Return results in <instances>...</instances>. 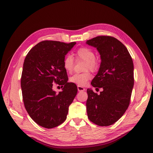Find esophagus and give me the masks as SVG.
<instances>
[{
    "label": "esophagus",
    "instance_id": "34e87169",
    "mask_svg": "<svg viewBox=\"0 0 153 153\" xmlns=\"http://www.w3.org/2000/svg\"><path fill=\"white\" fill-rule=\"evenodd\" d=\"M77 88H78V91H85V88H83V87L82 86H77Z\"/></svg>",
    "mask_w": 153,
    "mask_h": 153
}]
</instances>
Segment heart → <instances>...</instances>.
I'll return each mask as SVG.
<instances>
[{
    "mask_svg": "<svg viewBox=\"0 0 153 153\" xmlns=\"http://www.w3.org/2000/svg\"><path fill=\"white\" fill-rule=\"evenodd\" d=\"M76 59L77 60L85 61V70H91L96 71L98 69L100 64L98 59L95 57V54L93 50L88 47H80L75 52ZM74 57L68 55L65 57L63 60V67L69 74L74 70ZM91 78V74L90 71H86L82 74H76L70 78V82L75 83L78 86H83L88 83Z\"/></svg>",
    "mask_w": 153,
    "mask_h": 153,
    "instance_id": "heart-1",
    "label": "heart"
}]
</instances>
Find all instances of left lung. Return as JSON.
<instances>
[{
	"mask_svg": "<svg viewBox=\"0 0 153 153\" xmlns=\"http://www.w3.org/2000/svg\"><path fill=\"white\" fill-rule=\"evenodd\" d=\"M86 43L97 48L101 59L98 74L91 85L103 89L100 94L87 90L88 118L98 126H110L129 106L134 85L133 60L126 47L111 36H98Z\"/></svg>",
	"mask_w": 153,
	"mask_h": 153,
	"instance_id": "obj_1",
	"label": "left lung"
}]
</instances>
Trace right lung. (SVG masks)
<instances>
[{"mask_svg": "<svg viewBox=\"0 0 153 153\" xmlns=\"http://www.w3.org/2000/svg\"><path fill=\"white\" fill-rule=\"evenodd\" d=\"M75 44L43 40L25 57L21 76L24 104L29 116L40 126L50 129L62 124L76 95L77 86L68 82L63 67L65 55ZM54 83L62 85V92L53 90Z\"/></svg>", "mask_w": 153, "mask_h": 153, "instance_id": "1", "label": "right lung"}]
</instances>
